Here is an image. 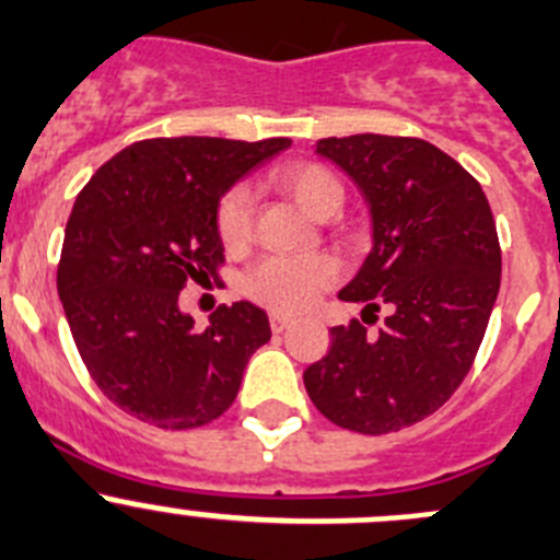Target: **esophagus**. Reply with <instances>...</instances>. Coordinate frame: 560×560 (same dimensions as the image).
I'll use <instances>...</instances> for the list:
<instances>
[{"mask_svg":"<svg viewBox=\"0 0 560 560\" xmlns=\"http://www.w3.org/2000/svg\"><path fill=\"white\" fill-rule=\"evenodd\" d=\"M290 326H292V320L287 315H276V312L270 315V331L273 334H284Z\"/></svg>","mask_w":560,"mask_h":560,"instance_id":"34e87169","label":"esophagus"}]
</instances>
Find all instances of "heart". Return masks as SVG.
I'll list each match as a JSON object with an SVG mask.
<instances>
[{"mask_svg":"<svg viewBox=\"0 0 560 560\" xmlns=\"http://www.w3.org/2000/svg\"><path fill=\"white\" fill-rule=\"evenodd\" d=\"M287 196L310 215L337 212L345 190L337 176L315 162H298L279 174ZM254 226V192L245 185L232 187L218 203V237L229 250L248 243ZM339 279V262L328 254L312 256H265L245 273L243 290L256 304L281 315L310 310L323 290Z\"/></svg>","mask_w":560,"mask_h":560,"instance_id":"b5f03b06","label":"heart"}]
</instances>
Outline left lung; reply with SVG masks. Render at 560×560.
<instances>
[{
  "mask_svg": "<svg viewBox=\"0 0 560 560\" xmlns=\"http://www.w3.org/2000/svg\"><path fill=\"white\" fill-rule=\"evenodd\" d=\"M317 154L362 187L373 215V250L339 298L365 322L390 315L378 335L334 326L304 384L334 425L381 436L442 409L467 378L498 301V226L478 179L428 140L323 138Z\"/></svg>",
  "mask_w": 560,
  "mask_h": 560,
  "instance_id": "1",
  "label": "left lung"
}]
</instances>
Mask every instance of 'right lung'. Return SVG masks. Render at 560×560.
<instances>
[{
	"mask_svg": "<svg viewBox=\"0 0 560 560\" xmlns=\"http://www.w3.org/2000/svg\"><path fill=\"white\" fill-rule=\"evenodd\" d=\"M287 138H151L107 160L66 223L57 292L88 373L118 409L165 431L218 420L250 353L270 339L259 306L182 315L187 281L221 279L218 201Z\"/></svg>",
	"mask_w": 560,
	"mask_h": 560,
	"instance_id": "1",
	"label": "right lung"
}]
</instances>
